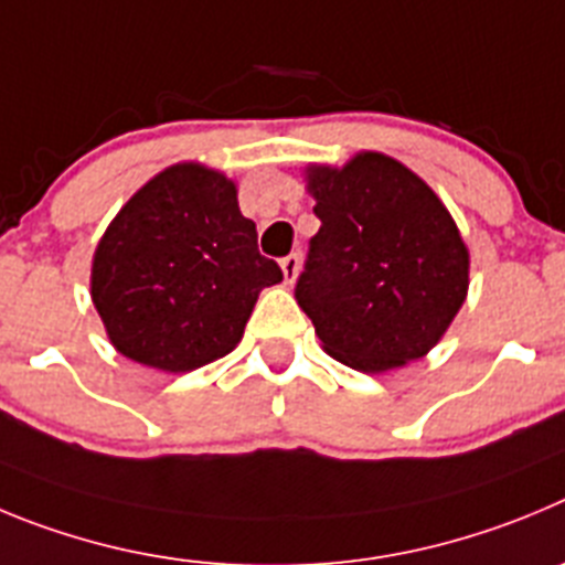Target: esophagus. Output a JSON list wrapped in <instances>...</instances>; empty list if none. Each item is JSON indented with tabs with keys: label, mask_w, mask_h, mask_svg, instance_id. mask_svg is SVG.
I'll return each instance as SVG.
<instances>
[{
	"label": "esophagus",
	"mask_w": 565,
	"mask_h": 565,
	"mask_svg": "<svg viewBox=\"0 0 565 565\" xmlns=\"http://www.w3.org/2000/svg\"><path fill=\"white\" fill-rule=\"evenodd\" d=\"M298 270H301V258H298V253H289L287 258H281L284 284H295V278H298Z\"/></svg>",
	"instance_id": "esophagus-1"
}]
</instances>
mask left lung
Wrapping results in <instances>:
<instances>
[{"label":"left lung","instance_id":"1","mask_svg":"<svg viewBox=\"0 0 565 565\" xmlns=\"http://www.w3.org/2000/svg\"><path fill=\"white\" fill-rule=\"evenodd\" d=\"M303 180L320 231L295 298L323 352L365 374L425 358L470 287V250L445 202L383 151L312 162Z\"/></svg>","mask_w":565,"mask_h":565}]
</instances>
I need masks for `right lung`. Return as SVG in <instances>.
<instances>
[{
    "label": "right lung",
    "mask_w": 565,
    "mask_h": 565,
    "mask_svg": "<svg viewBox=\"0 0 565 565\" xmlns=\"http://www.w3.org/2000/svg\"><path fill=\"white\" fill-rule=\"evenodd\" d=\"M256 238L222 171L174 162L151 177L95 247L89 295L109 343L169 374L231 354L258 292L284 278Z\"/></svg>",
    "instance_id": "add662e5"
}]
</instances>
